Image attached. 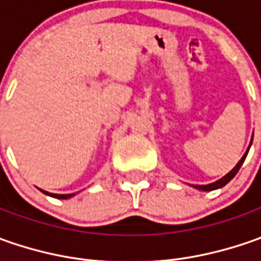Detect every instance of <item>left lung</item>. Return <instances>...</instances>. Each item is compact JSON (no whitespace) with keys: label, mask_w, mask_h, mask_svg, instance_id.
<instances>
[{"label":"left lung","mask_w":261,"mask_h":261,"mask_svg":"<svg viewBox=\"0 0 261 261\" xmlns=\"http://www.w3.org/2000/svg\"><path fill=\"white\" fill-rule=\"evenodd\" d=\"M251 142H253V138H251ZM251 142H250V146H251ZM250 146L247 148L246 154L241 156V160L237 163V166L228 173V174H225L222 178H219V180H216V181H214V183H211V185H193V187L195 189H197V190H202V192H211V190H216V189H221V187H224V186L226 185V183H229L234 177H236V174L238 173V170L241 168V166H243V163H244V160H246L247 154H248V151H250Z\"/></svg>","instance_id":"left-lung-1"}]
</instances>
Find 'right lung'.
I'll list each match as a JSON object with an SVG mask.
<instances>
[{"instance_id":"obj_1","label":"right lung","mask_w":261,"mask_h":261,"mask_svg":"<svg viewBox=\"0 0 261 261\" xmlns=\"http://www.w3.org/2000/svg\"><path fill=\"white\" fill-rule=\"evenodd\" d=\"M45 195L47 196H52V197H56V199H69V197H72V196H75V193H69V195H55V193H49V192H45V190H42Z\"/></svg>"}]
</instances>
